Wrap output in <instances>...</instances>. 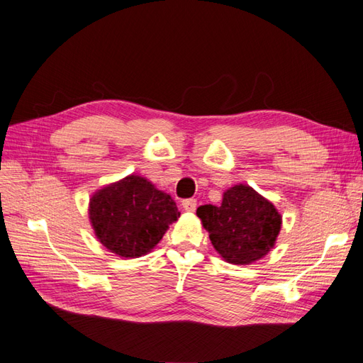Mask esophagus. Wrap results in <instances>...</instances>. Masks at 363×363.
I'll return each mask as SVG.
<instances>
[{"label": "esophagus", "instance_id": "obj_1", "mask_svg": "<svg viewBox=\"0 0 363 363\" xmlns=\"http://www.w3.org/2000/svg\"><path fill=\"white\" fill-rule=\"evenodd\" d=\"M182 206L186 212H195L196 208V200L195 199H188V200H183Z\"/></svg>", "mask_w": 363, "mask_h": 363}]
</instances>
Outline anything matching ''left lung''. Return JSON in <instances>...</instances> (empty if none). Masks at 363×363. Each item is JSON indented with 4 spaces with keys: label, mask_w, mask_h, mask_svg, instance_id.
<instances>
[{
    "label": "left lung",
    "mask_w": 363,
    "mask_h": 363,
    "mask_svg": "<svg viewBox=\"0 0 363 363\" xmlns=\"http://www.w3.org/2000/svg\"><path fill=\"white\" fill-rule=\"evenodd\" d=\"M196 216L215 250L233 265H250L268 255L281 228L276 206L247 184L227 189L221 206H200Z\"/></svg>",
    "instance_id": "8db88e82"
}]
</instances>
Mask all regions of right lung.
<instances>
[{
  "label": "right lung",
  "mask_w": 363,
  "mask_h": 363,
  "mask_svg": "<svg viewBox=\"0 0 363 363\" xmlns=\"http://www.w3.org/2000/svg\"><path fill=\"white\" fill-rule=\"evenodd\" d=\"M179 216L171 195L135 174L96 191L89 203L95 236L121 257L147 255Z\"/></svg>",
  "instance_id": "add662e5"
}]
</instances>
